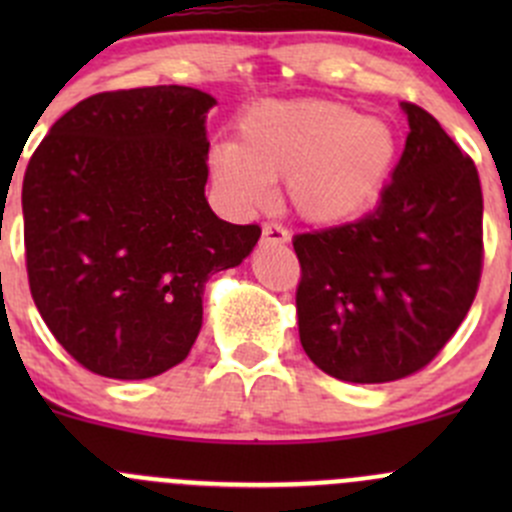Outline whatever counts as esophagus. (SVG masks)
<instances>
[{"label":"esophagus","instance_id":"34e87169","mask_svg":"<svg viewBox=\"0 0 512 512\" xmlns=\"http://www.w3.org/2000/svg\"><path fill=\"white\" fill-rule=\"evenodd\" d=\"M287 240H289V235L282 225L265 223V227H262V242H267V245H282V242H287Z\"/></svg>","mask_w":512,"mask_h":512}]
</instances>
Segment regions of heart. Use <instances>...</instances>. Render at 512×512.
<instances>
[{
	"label": "heart",
	"mask_w": 512,
	"mask_h": 512,
	"mask_svg": "<svg viewBox=\"0 0 512 512\" xmlns=\"http://www.w3.org/2000/svg\"><path fill=\"white\" fill-rule=\"evenodd\" d=\"M394 158L396 133L386 121L347 103L302 98L250 108L240 143L215 148L213 170L237 203H262L270 183L285 180L304 220L337 223L376 198Z\"/></svg>",
	"instance_id": "obj_1"
}]
</instances>
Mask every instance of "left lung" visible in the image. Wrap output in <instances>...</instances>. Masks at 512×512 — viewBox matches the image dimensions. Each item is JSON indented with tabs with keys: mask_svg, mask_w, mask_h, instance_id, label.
Listing matches in <instances>:
<instances>
[{
	"mask_svg": "<svg viewBox=\"0 0 512 512\" xmlns=\"http://www.w3.org/2000/svg\"><path fill=\"white\" fill-rule=\"evenodd\" d=\"M404 153L364 218L299 232V342L329 376L386 384L431 364L476 299L483 193L476 163L406 101Z\"/></svg>",
	"mask_w": 512,
	"mask_h": 512,
	"instance_id": "left-lung-1",
	"label": "left lung"
}]
</instances>
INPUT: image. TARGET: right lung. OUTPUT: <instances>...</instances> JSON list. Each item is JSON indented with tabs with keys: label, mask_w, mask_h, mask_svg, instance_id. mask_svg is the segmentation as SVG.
<instances>
[{
	"label": "right lung",
	"mask_w": 512,
	"mask_h": 512,
	"mask_svg": "<svg viewBox=\"0 0 512 512\" xmlns=\"http://www.w3.org/2000/svg\"><path fill=\"white\" fill-rule=\"evenodd\" d=\"M190 86L103 91L51 126L24 173L29 289L56 342L91 374L151 379L180 364L203 289L260 240L205 200V113Z\"/></svg>",
	"instance_id": "add662e5"
}]
</instances>
